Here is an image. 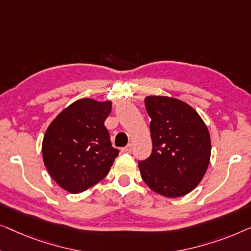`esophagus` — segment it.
I'll use <instances>...</instances> for the list:
<instances>
[{"label": "esophagus", "instance_id": "obj_1", "mask_svg": "<svg viewBox=\"0 0 251 251\" xmlns=\"http://www.w3.org/2000/svg\"><path fill=\"white\" fill-rule=\"evenodd\" d=\"M122 151L124 153H130V151H132V146H130V144H128V146H127V147L123 148Z\"/></svg>", "mask_w": 251, "mask_h": 251}]
</instances>
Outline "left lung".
<instances>
[{
    "mask_svg": "<svg viewBox=\"0 0 251 251\" xmlns=\"http://www.w3.org/2000/svg\"><path fill=\"white\" fill-rule=\"evenodd\" d=\"M150 116L152 152L139 168L153 192L166 198L188 195L201 182L210 161V135L202 118L186 102L171 97L144 99Z\"/></svg>",
    "mask_w": 251,
    "mask_h": 251,
    "instance_id": "1",
    "label": "left lung"
}]
</instances>
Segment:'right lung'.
<instances>
[{"label": "right lung", "mask_w": 251, "mask_h": 251, "mask_svg": "<svg viewBox=\"0 0 251 251\" xmlns=\"http://www.w3.org/2000/svg\"><path fill=\"white\" fill-rule=\"evenodd\" d=\"M110 100L79 99L51 122L42 142L49 174L70 193L90 189L105 177L119 151L111 147L104 121Z\"/></svg>", "instance_id": "right-lung-1"}]
</instances>
